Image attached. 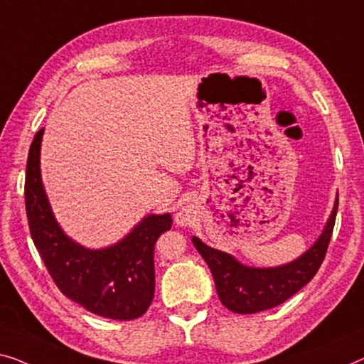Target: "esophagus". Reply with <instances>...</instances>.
Masks as SVG:
<instances>
[{
  "mask_svg": "<svg viewBox=\"0 0 364 364\" xmlns=\"http://www.w3.org/2000/svg\"><path fill=\"white\" fill-rule=\"evenodd\" d=\"M176 222H178V224H180V225H188L189 222H191V214H189L186 209H183L181 213H178Z\"/></svg>",
  "mask_w": 364,
  "mask_h": 364,
  "instance_id": "esophagus-1",
  "label": "esophagus"
}]
</instances>
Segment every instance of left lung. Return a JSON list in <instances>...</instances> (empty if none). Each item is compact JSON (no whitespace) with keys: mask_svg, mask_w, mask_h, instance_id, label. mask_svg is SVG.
I'll list each match as a JSON object with an SVG mask.
<instances>
[{"mask_svg":"<svg viewBox=\"0 0 364 364\" xmlns=\"http://www.w3.org/2000/svg\"><path fill=\"white\" fill-rule=\"evenodd\" d=\"M338 199L322 235L294 262L276 268H250L225 252L210 248L193 237L194 247L208 263L220 302L232 312L257 314L283 304L302 289L321 268L332 238Z\"/></svg>","mask_w":364,"mask_h":364,"instance_id":"1","label":"left lung"}]
</instances>
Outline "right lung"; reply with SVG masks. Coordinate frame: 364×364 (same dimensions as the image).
<instances>
[{
    "label": "right lung",
    "instance_id": "right-lung-1",
    "mask_svg": "<svg viewBox=\"0 0 364 364\" xmlns=\"http://www.w3.org/2000/svg\"><path fill=\"white\" fill-rule=\"evenodd\" d=\"M43 129L32 140L26 166V213L31 237L53 283L68 299L96 316L134 321L155 294L154 248L171 229L170 214H151L116 245L90 250L75 243L57 224L41 178Z\"/></svg>",
    "mask_w": 364,
    "mask_h": 364
}]
</instances>
